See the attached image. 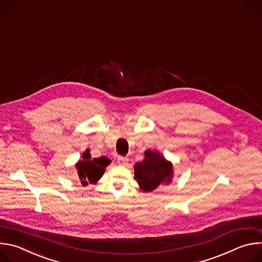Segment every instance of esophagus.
<instances>
[{"label":"esophagus","mask_w":262,"mask_h":262,"mask_svg":"<svg viewBox=\"0 0 262 262\" xmlns=\"http://www.w3.org/2000/svg\"><path fill=\"white\" fill-rule=\"evenodd\" d=\"M127 161H128V160H127L126 158H123V157H119V158L117 159V163H118L119 165H122V166L125 165V164L127 163Z\"/></svg>","instance_id":"esophagus-1"}]
</instances>
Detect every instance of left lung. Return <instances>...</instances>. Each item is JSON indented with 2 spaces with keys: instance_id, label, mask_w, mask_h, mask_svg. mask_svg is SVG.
Returning a JSON list of instances; mask_svg holds the SVG:
<instances>
[{
  "instance_id": "8db88e82",
  "label": "left lung",
  "mask_w": 262,
  "mask_h": 262,
  "mask_svg": "<svg viewBox=\"0 0 262 262\" xmlns=\"http://www.w3.org/2000/svg\"><path fill=\"white\" fill-rule=\"evenodd\" d=\"M135 178L143 192H152L162 184H168L173 178V165L159 151L148 149L145 158L134 167Z\"/></svg>"
}]
</instances>
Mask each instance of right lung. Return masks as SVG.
Here are the masks:
<instances>
[{"instance_id": "add662e5", "label": "right lung", "mask_w": 262, "mask_h": 262, "mask_svg": "<svg viewBox=\"0 0 262 262\" xmlns=\"http://www.w3.org/2000/svg\"><path fill=\"white\" fill-rule=\"evenodd\" d=\"M111 164V160L106 157H101L91 160L90 150L87 149L83 155V160L76 164L81 183L86 186L89 183H96L103 175L105 168Z\"/></svg>"}]
</instances>
